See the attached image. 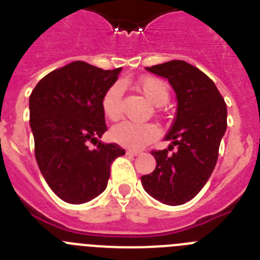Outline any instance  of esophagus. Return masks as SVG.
I'll list each match as a JSON object with an SVG mask.
<instances>
[{"label":"esophagus","mask_w":260,"mask_h":260,"mask_svg":"<svg viewBox=\"0 0 260 260\" xmlns=\"http://www.w3.org/2000/svg\"><path fill=\"white\" fill-rule=\"evenodd\" d=\"M126 153H127V155H133V156H138V155H141V151H132V150H128L127 151V152H126Z\"/></svg>","instance_id":"1"}]
</instances>
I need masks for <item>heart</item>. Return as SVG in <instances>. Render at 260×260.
<instances>
[{
	"mask_svg": "<svg viewBox=\"0 0 260 260\" xmlns=\"http://www.w3.org/2000/svg\"><path fill=\"white\" fill-rule=\"evenodd\" d=\"M138 88L150 103L156 107L164 105L169 100V87L164 80L156 77H146L139 80ZM122 83H114L105 91L102 100V108L105 117L117 121L122 114ZM112 137L117 143L127 148L141 150L158 137L156 126L150 123L121 122L112 128Z\"/></svg>",
	"mask_w": 260,
	"mask_h": 260,
	"instance_id": "heart-1",
	"label": "heart"
}]
</instances>
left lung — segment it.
<instances>
[{
	"mask_svg": "<svg viewBox=\"0 0 260 260\" xmlns=\"http://www.w3.org/2000/svg\"><path fill=\"white\" fill-rule=\"evenodd\" d=\"M146 70L171 83L177 112L164 138L171 144L151 152L156 168L142 176V185L156 201L180 206L201 191L215 169L226 130V104L212 80L187 62L173 59ZM174 146L176 151L169 154Z\"/></svg>",
	"mask_w": 260,
	"mask_h": 260,
	"instance_id": "left-lung-1",
	"label": "left lung"
}]
</instances>
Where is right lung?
Masks as SVG:
<instances>
[{"label": "right lung", "instance_id": "1", "mask_svg": "<svg viewBox=\"0 0 260 260\" xmlns=\"http://www.w3.org/2000/svg\"><path fill=\"white\" fill-rule=\"evenodd\" d=\"M122 69L103 70L83 61L52 71L29 96V126L39 169L63 202L82 204L107 189L110 164L125 155L107 132L102 100ZM89 141L96 144L91 150Z\"/></svg>", "mask_w": 260, "mask_h": 260}]
</instances>
